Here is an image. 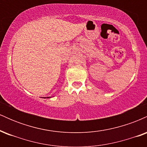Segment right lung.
<instances>
[{"mask_svg":"<svg viewBox=\"0 0 147 147\" xmlns=\"http://www.w3.org/2000/svg\"><path fill=\"white\" fill-rule=\"evenodd\" d=\"M47 98H49V97H47Z\"/></svg>","mask_w":147,"mask_h":147,"instance_id":"add662e5","label":"right lung"}]
</instances>
